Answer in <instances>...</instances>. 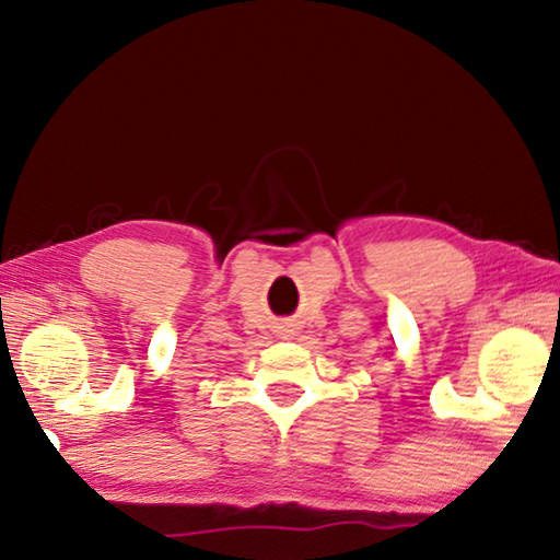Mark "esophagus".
Here are the masks:
<instances>
[{
  "label": "esophagus",
  "mask_w": 560,
  "mask_h": 560,
  "mask_svg": "<svg viewBox=\"0 0 560 560\" xmlns=\"http://www.w3.org/2000/svg\"><path fill=\"white\" fill-rule=\"evenodd\" d=\"M281 328H283V334H287V336H291V334H296V324H283Z\"/></svg>",
  "instance_id": "esophagus-1"
}]
</instances>
